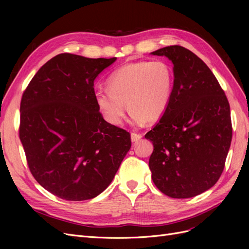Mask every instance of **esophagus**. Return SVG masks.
<instances>
[{"mask_svg":"<svg viewBox=\"0 0 249 249\" xmlns=\"http://www.w3.org/2000/svg\"><path fill=\"white\" fill-rule=\"evenodd\" d=\"M141 138H142V135L141 134L135 133V132L131 133V140H132V142H136V141H138Z\"/></svg>","mask_w":249,"mask_h":249,"instance_id":"34e87169","label":"esophagus"}]
</instances>
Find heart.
<instances>
[{"mask_svg":"<svg viewBox=\"0 0 249 249\" xmlns=\"http://www.w3.org/2000/svg\"><path fill=\"white\" fill-rule=\"evenodd\" d=\"M173 86L175 74L164 60L127 63L110 74L108 91H97L95 104L112 125L123 123L126 107L134 123L157 122L168 109Z\"/></svg>","mask_w":249,"mask_h":249,"instance_id":"1","label":"heart"}]
</instances>
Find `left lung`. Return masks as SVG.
Wrapping results in <instances>:
<instances>
[{
	"instance_id": "obj_1",
	"label": "left lung",
	"mask_w": 249,
	"mask_h": 249,
	"mask_svg": "<svg viewBox=\"0 0 249 249\" xmlns=\"http://www.w3.org/2000/svg\"><path fill=\"white\" fill-rule=\"evenodd\" d=\"M150 54L173 64L175 86L166 113L145 138L154 144L149 169L156 187L172 198L209 190L220 178L231 141L230 104L200 58L179 46Z\"/></svg>"
}]
</instances>
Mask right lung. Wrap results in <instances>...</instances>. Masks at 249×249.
<instances>
[{"label":"right lung","instance_id":"right-lung-1","mask_svg":"<svg viewBox=\"0 0 249 249\" xmlns=\"http://www.w3.org/2000/svg\"><path fill=\"white\" fill-rule=\"evenodd\" d=\"M115 61L57 55L22 94L19 138L30 171L62 199L101 194L131 148L130 133L108 124L95 104L94 80Z\"/></svg>","mask_w":249,"mask_h":249}]
</instances>
